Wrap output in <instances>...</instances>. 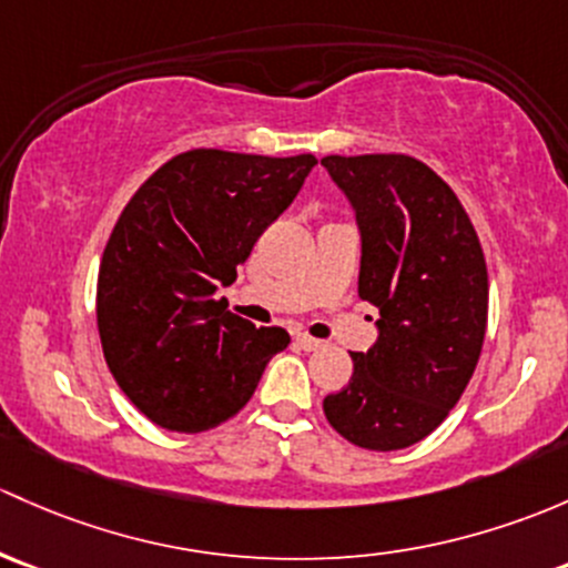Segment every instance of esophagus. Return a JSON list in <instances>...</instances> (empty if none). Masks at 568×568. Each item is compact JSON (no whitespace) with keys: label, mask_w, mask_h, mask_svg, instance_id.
I'll list each match as a JSON object with an SVG mask.
<instances>
[{"label":"esophagus","mask_w":568,"mask_h":568,"mask_svg":"<svg viewBox=\"0 0 568 568\" xmlns=\"http://www.w3.org/2000/svg\"><path fill=\"white\" fill-rule=\"evenodd\" d=\"M296 345H300L302 351H318L324 348V339H315L310 337V334H300V337H296Z\"/></svg>","instance_id":"obj_1"}]
</instances>
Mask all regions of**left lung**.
<instances>
[{
  "mask_svg": "<svg viewBox=\"0 0 568 568\" xmlns=\"http://www.w3.org/2000/svg\"><path fill=\"white\" fill-rule=\"evenodd\" d=\"M356 214L359 296L378 307V339L351 354L348 386L324 399L351 444H419L463 397L487 329L479 236L449 184L408 154L321 160Z\"/></svg>",
  "mask_w": 568,
  "mask_h": 568,
  "instance_id": "8db88e82",
  "label": "left lung"
}]
</instances>
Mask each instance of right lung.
I'll list each match as a JSON object with an SVG mask.
<instances>
[{"instance_id": "1", "label": "right lung", "mask_w": 568, "mask_h": 568, "mask_svg": "<svg viewBox=\"0 0 568 568\" xmlns=\"http://www.w3.org/2000/svg\"><path fill=\"white\" fill-rule=\"evenodd\" d=\"M315 163L193 149L154 171L119 214L98 274L100 343L119 389L154 425L217 427L288 348V332L255 329L217 291Z\"/></svg>"}]
</instances>
